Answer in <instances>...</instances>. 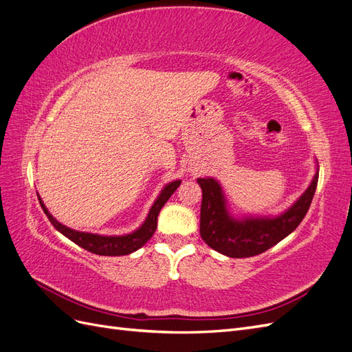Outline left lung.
<instances>
[{"mask_svg": "<svg viewBox=\"0 0 352 352\" xmlns=\"http://www.w3.org/2000/svg\"><path fill=\"white\" fill-rule=\"evenodd\" d=\"M318 182V172L311 185L283 214L273 219L230 217L226 201L217 180L198 179L202 189L199 233L204 242L220 254L232 258L258 255L292 233L305 217Z\"/></svg>", "mask_w": 352, "mask_h": 352, "instance_id": "8db88e82", "label": "left lung"}]
</instances>
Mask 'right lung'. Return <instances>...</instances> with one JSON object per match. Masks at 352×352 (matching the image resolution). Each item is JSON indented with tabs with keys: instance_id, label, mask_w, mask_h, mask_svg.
Returning <instances> with one entry per match:
<instances>
[{
	"instance_id": "obj_1",
	"label": "right lung",
	"mask_w": 352,
	"mask_h": 352,
	"mask_svg": "<svg viewBox=\"0 0 352 352\" xmlns=\"http://www.w3.org/2000/svg\"><path fill=\"white\" fill-rule=\"evenodd\" d=\"M180 185V180H175V182L168 184L163 190L160 197L155 199L154 206L150 210V214H148L146 220L144 221V225L135 230L131 235H124V236H101V235H94V233H87V232H78L69 229L66 226H63L61 223H58L54 217H52L48 210L45 208L44 202L38 197L39 204L47 214L48 220L51 221V225L54 226L58 232H61L63 235L69 238L72 242H74L83 250H87L89 252L98 254V255H127L136 250H140L142 245H145L148 241L151 239L154 235V232L157 229V217L160 210L163 208V206L168 201V198L172 197V194L177 189Z\"/></svg>"
}]
</instances>
